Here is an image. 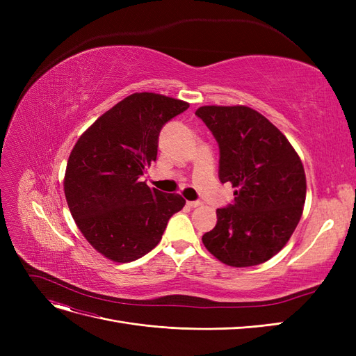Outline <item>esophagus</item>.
Returning a JSON list of instances; mask_svg holds the SVG:
<instances>
[{"label":"esophagus","instance_id":"esophagus-1","mask_svg":"<svg viewBox=\"0 0 356 356\" xmlns=\"http://www.w3.org/2000/svg\"><path fill=\"white\" fill-rule=\"evenodd\" d=\"M187 204H188L190 208H197V207H200L202 202H200V200H195V202H187Z\"/></svg>","mask_w":356,"mask_h":356}]
</instances>
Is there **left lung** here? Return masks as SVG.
<instances>
[{
    "mask_svg": "<svg viewBox=\"0 0 356 356\" xmlns=\"http://www.w3.org/2000/svg\"><path fill=\"white\" fill-rule=\"evenodd\" d=\"M196 115L218 143L220 181L236 188L233 204L217 209V225L203 234V245L232 267L270 260L303 213V163L286 136L250 106L204 105Z\"/></svg>",
    "mask_w": 356,
    "mask_h": 356,
    "instance_id": "1",
    "label": "left lung"
}]
</instances>
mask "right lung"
Masks as SVG:
<instances>
[{
    "label": "right lung",
    "instance_id": "right-lung-1",
    "mask_svg": "<svg viewBox=\"0 0 356 356\" xmlns=\"http://www.w3.org/2000/svg\"><path fill=\"white\" fill-rule=\"evenodd\" d=\"M190 104L159 93H134L104 113L70 154L63 190L77 227L115 263L138 260L160 242L179 195L149 188L141 175L156 161L159 134Z\"/></svg>",
    "mask_w": 356,
    "mask_h": 356
}]
</instances>
